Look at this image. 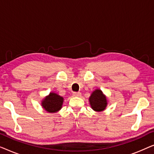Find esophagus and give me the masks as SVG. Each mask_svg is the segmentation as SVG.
Segmentation results:
<instances>
[{
  "mask_svg": "<svg viewBox=\"0 0 154 154\" xmlns=\"http://www.w3.org/2000/svg\"><path fill=\"white\" fill-rule=\"evenodd\" d=\"M73 96H74V97H80V96H81V92H73Z\"/></svg>",
  "mask_w": 154,
  "mask_h": 154,
  "instance_id": "1",
  "label": "esophagus"
}]
</instances>
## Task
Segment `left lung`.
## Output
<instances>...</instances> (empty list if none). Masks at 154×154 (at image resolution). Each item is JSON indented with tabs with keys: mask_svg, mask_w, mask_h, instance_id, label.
Returning a JSON list of instances; mask_svg holds the SVG:
<instances>
[{
	"mask_svg": "<svg viewBox=\"0 0 154 154\" xmlns=\"http://www.w3.org/2000/svg\"><path fill=\"white\" fill-rule=\"evenodd\" d=\"M89 102L91 108L96 112H102L106 109L108 104L106 96L100 89H96L91 93L89 97Z\"/></svg>",
	"mask_w": 154,
	"mask_h": 154,
	"instance_id": "left-lung-1",
	"label": "left lung"
}]
</instances>
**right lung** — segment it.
Listing matches in <instances>:
<instances>
[{
  "instance_id": "obj_1",
  "label": "right lung",
  "mask_w": 154,
  "mask_h": 154,
  "mask_svg": "<svg viewBox=\"0 0 154 154\" xmlns=\"http://www.w3.org/2000/svg\"><path fill=\"white\" fill-rule=\"evenodd\" d=\"M64 98L55 92H51L41 100V106L48 113H57L62 108Z\"/></svg>"
}]
</instances>
